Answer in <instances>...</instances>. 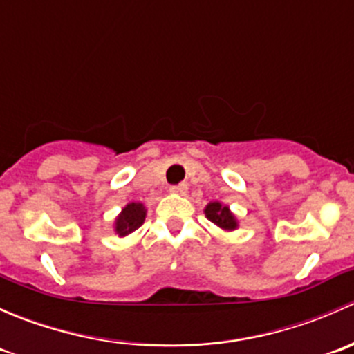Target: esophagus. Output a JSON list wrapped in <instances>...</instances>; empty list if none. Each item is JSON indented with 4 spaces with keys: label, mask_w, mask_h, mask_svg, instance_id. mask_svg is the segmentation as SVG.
<instances>
[{
    "label": "esophagus",
    "mask_w": 354,
    "mask_h": 354,
    "mask_svg": "<svg viewBox=\"0 0 354 354\" xmlns=\"http://www.w3.org/2000/svg\"><path fill=\"white\" fill-rule=\"evenodd\" d=\"M170 192H172V194H178V196H185V192H187V185H185V184H178V185H172V187H170Z\"/></svg>",
    "instance_id": "obj_1"
}]
</instances>
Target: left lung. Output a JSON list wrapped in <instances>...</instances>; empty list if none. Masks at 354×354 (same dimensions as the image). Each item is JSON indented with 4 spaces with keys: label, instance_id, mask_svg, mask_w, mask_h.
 <instances>
[{
    "label": "left lung",
    "instance_id": "obj_1",
    "mask_svg": "<svg viewBox=\"0 0 354 354\" xmlns=\"http://www.w3.org/2000/svg\"><path fill=\"white\" fill-rule=\"evenodd\" d=\"M205 216L212 223H215L218 229L225 230V232H232L239 227V220L237 216L230 212V208L227 205L220 201H209L205 206Z\"/></svg>",
    "mask_w": 354,
    "mask_h": 354
}]
</instances>
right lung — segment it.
Returning a JSON list of instances; mask_svg holds the SVG:
<instances>
[{
    "label": "right lung",
    "mask_w": 354,
    "mask_h": 354,
    "mask_svg": "<svg viewBox=\"0 0 354 354\" xmlns=\"http://www.w3.org/2000/svg\"><path fill=\"white\" fill-rule=\"evenodd\" d=\"M146 206L139 201L127 203V205L122 208V212L118 213L117 218L113 222V230L118 237H125L129 234H132L134 230H138L139 227L145 223L146 218Z\"/></svg>",
    "instance_id": "1"
}]
</instances>
